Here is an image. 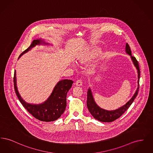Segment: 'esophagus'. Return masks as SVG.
I'll return each instance as SVG.
<instances>
[{
    "mask_svg": "<svg viewBox=\"0 0 153 153\" xmlns=\"http://www.w3.org/2000/svg\"><path fill=\"white\" fill-rule=\"evenodd\" d=\"M76 85H77V86H81L82 84V82L81 81V80H77L76 82Z\"/></svg>",
    "mask_w": 153,
    "mask_h": 153,
    "instance_id": "esophagus-1",
    "label": "esophagus"
}]
</instances>
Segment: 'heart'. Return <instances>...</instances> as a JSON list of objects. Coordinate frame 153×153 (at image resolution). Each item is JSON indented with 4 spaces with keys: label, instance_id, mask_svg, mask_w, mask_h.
Masks as SVG:
<instances>
[{
    "label": "heart",
    "instance_id": "1",
    "mask_svg": "<svg viewBox=\"0 0 153 153\" xmlns=\"http://www.w3.org/2000/svg\"><path fill=\"white\" fill-rule=\"evenodd\" d=\"M92 55H93V56H94V54H92Z\"/></svg>",
    "mask_w": 153,
    "mask_h": 153
}]
</instances>
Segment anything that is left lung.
<instances>
[{"label":"left lung","instance_id":"1","mask_svg":"<svg viewBox=\"0 0 153 153\" xmlns=\"http://www.w3.org/2000/svg\"><path fill=\"white\" fill-rule=\"evenodd\" d=\"M126 51L128 54H129L131 56V59L134 63V65L136 67L138 71V87L131 99L125 105L119 108L118 109L112 110V111H108V110L102 109L96 104L90 88L88 89L87 92V100L88 109L95 119L102 122H111L121 117L125 112V111L130 107L131 104L132 103V102H134V99L138 95L139 91V78H140V69H139L138 62L135 57L132 56L130 47L127 43L126 44Z\"/></svg>","mask_w":153,"mask_h":153}]
</instances>
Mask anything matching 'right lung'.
<instances>
[{"label": "right lung", "mask_w": 153, "mask_h": 153, "mask_svg": "<svg viewBox=\"0 0 153 153\" xmlns=\"http://www.w3.org/2000/svg\"><path fill=\"white\" fill-rule=\"evenodd\" d=\"M43 44L48 45L41 39H34L29 47L22 52L18 58L37 45ZM14 83L15 93L22 105L36 119L48 122L56 120L64 112L66 107V95L72 87L73 81L67 79L59 81L47 100L39 104H29L23 100L16 87L15 71L14 75Z\"/></svg>", "instance_id": "obj_1"}]
</instances>
